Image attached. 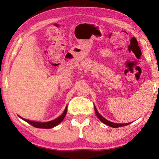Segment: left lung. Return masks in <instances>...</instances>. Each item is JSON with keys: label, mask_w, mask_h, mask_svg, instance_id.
<instances>
[{"label": "left lung", "mask_w": 159, "mask_h": 159, "mask_svg": "<svg viewBox=\"0 0 159 159\" xmlns=\"http://www.w3.org/2000/svg\"><path fill=\"white\" fill-rule=\"evenodd\" d=\"M94 108H95V114L97 115V116L98 117V119L101 120L102 122L105 124V125H108V126H110V127H114V128H116V127H123V126H127V125H129L130 123H127V124H116V123H113L111 121H108L107 119H106L104 117H103L101 116V114H99L98 112V111L96 109V108H95V106H94Z\"/></svg>", "instance_id": "1"}]
</instances>
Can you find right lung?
Segmentation results:
<instances>
[{
	"label": "right lung",
	"instance_id": "1",
	"mask_svg": "<svg viewBox=\"0 0 159 159\" xmlns=\"http://www.w3.org/2000/svg\"><path fill=\"white\" fill-rule=\"evenodd\" d=\"M66 111H67V106L66 108H65V110H64V113H63V114L61 115L59 117H58L57 119H54V120H53V121H48V122H37V121H30V120H28V119H25L24 118H21V116H19V117H20L21 119H22L23 120L27 121V123H29L30 125L33 126V127H34L42 128V129H50V128L54 127L55 126L58 125V124H60L61 122V121H63V119H64L65 116H66Z\"/></svg>",
	"mask_w": 159,
	"mask_h": 159
}]
</instances>
